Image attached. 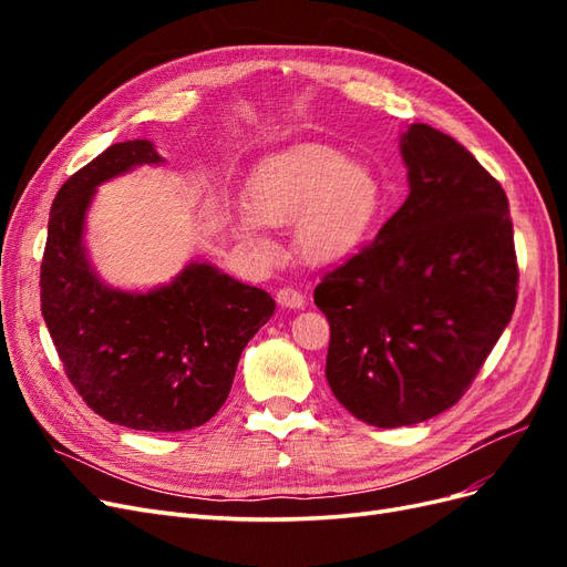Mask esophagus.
Here are the masks:
<instances>
[{"instance_id":"obj_1","label":"esophagus","mask_w":567,"mask_h":567,"mask_svg":"<svg viewBox=\"0 0 567 567\" xmlns=\"http://www.w3.org/2000/svg\"><path fill=\"white\" fill-rule=\"evenodd\" d=\"M277 300L281 307H288V310H300V307H305V296L293 286L281 288L277 293Z\"/></svg>"}]
</instances>
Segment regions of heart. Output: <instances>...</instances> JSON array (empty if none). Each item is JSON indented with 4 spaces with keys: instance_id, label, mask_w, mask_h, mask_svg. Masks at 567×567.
I'll return each mask as SVG.
<instances>
[{
    "instance_id": "heart-1",
    "label": "heart",
    "mask_w": 567,
    "mask_h": 567,
    "mask_svg": "<svg viewBox=\"0 0 567 567\" xmlns=\"http://www.w3.org/2000/svg\"><path fill=\"white\" fill-rule=\"evenodd\" d=\"M388 200L381 175L352 163L331 144H298L262 161L246 186L234 229L274 257L260 225L293 221V246L305 262L333 265L362 248L379 225Z\"/></svg>"
}]
</instances>
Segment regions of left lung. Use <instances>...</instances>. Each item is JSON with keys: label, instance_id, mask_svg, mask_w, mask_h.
<instances>
[{"label": "left lung", "instance_id": "left-lung-1", "mask_svg": "<svg viewBox=\"0 0 567 567\" xmlns=\"http://www.w3.org/2000/svg\"><path fill=\"white\" fill-rule=\"evenodd\" d=\"M409 196L369 246L326 274V379L352 416L414 425L454 406L518 300L502 184L431 125L402 134Z\"/></svg>", "mask_w": 567, "mask_h": 567}]
</instances>
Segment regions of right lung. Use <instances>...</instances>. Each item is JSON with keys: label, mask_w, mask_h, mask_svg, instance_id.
<instances>
[{"label": "right lung", "mask_w": 567, "mask_h": 567, "mask_svg": "<svg viewBox=\"0 0 567 567\" xmlns=\"http://www.w3.org/2000/svg\"><path fill=\"white\" fill-rule=\"evenodd\" d=\"M156 163L163 158L146 140L113 144L59 188L40 298L68 381L92 411L132 431L177 433L227 402L238 359L277 302L208 262H188L148 293L101 284L82 246L96 186Z\"/></svg>", "instance_id": "1"}]
</instances>
